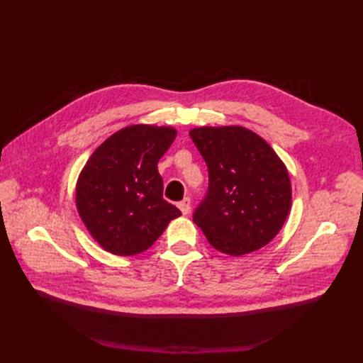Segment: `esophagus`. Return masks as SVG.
I'll return each instance as SVG.
<instances>
[{
    "label": "esophagus",
    "instance_id": "34e87169",
    "mask_svg": "<svg viewBox=\"0 0 363 363\" xmlns=\"http://www.w3.org/2000/svg\"><path fill=\"white\" fill-rule=\"evenodd\" d=\"M177 207H179V211L182 212V215H189L190 213V198L182 199V201L177 204Z\"/></svg>",
    "mask_w": 363,
    "mask_h": 363
}]
</instances>
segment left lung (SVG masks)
I'll return each mask as SVG.
<instances>
[{
    "label": "left lung",
    "instance_id": "obj_1",
    "mask_svg": "<svg viewBox=\"0 0 363 363\" xmlns=\"http://www.w3.org/2000/svg\"><path fill=\"white\" fill-rule=\"evenodd\" d=\"M189 134L209 169L207 196L194 213L207 242L234 257L268 245L291 209L284 162L243 126H201Z\"/></svg>",
    "mask_w": 363,
    "mask_h": 363
}]
</instances>
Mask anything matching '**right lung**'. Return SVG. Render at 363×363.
<instances>
[{"label": "right lung", "instance_id": "right-lung-1", "mask_svg": "<svg viewBox=\"0 0 363 363\" xmlns=\"http://www.w3.org/2000/svg\"><path fill=\"white\" fill-rule=\"evenodd\" d=\"M172 126L130 125L89 157L76 182V207L90 235L115 256L146 251L181 211L164 199L157 162L176 138Z\"/></svg>", "mask_w": 363, "mask_h": 363}]
</instances>
